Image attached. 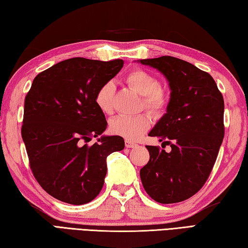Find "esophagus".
<instances>
[{"label": "esophagus", "instance_id": "esophagus-1", "mask_svg": "<svg viewBox=\"0 0 248 248\" xmlns=\"http://www.w3.org/2000/svg\"><path fill=\"white\" fill-rule=\"evenodd\" d=\"M124 145H125V147H127V148H133V147L138 146V144H136V143L132 142V141H130V140H125Z\"/></svg>", "mask_w": 248, "mask_h": 248}]
</instances>
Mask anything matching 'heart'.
<instances>
[{"mask_svg":"<svg viewBox=\"0 0 248 248\" xmlns=\"http://www.w3.org/2000/svg\"><path fill=\"white\" fill-rule=\"evenodd\" d=\"M127 81L130 87L143 95V105L152 114L158 115L163 112L168 104V97L160 90L159 80L154 76L141 69L132 70L128 75ZM114 83L106 82L95 93L94 102L102 112L109 115L114 109ZM151 125L150 117L145 114L129 117L117 116L109 123V130L115 136L123 137L130 141H136L145 133Z\"/></svg>","mask_w":248,"mask_h":248,"instance_id":"heart-1","label":"heart"}]
</instances>
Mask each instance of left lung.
<instances>
[{
    "instance_id": "8db88e82",
    "label": "left lung",
    "mask_w": 248,
    "mask_h": 248,
    "mask_svg": "<svg viewBox=\"0 0 248 248\" xmlns=\"http://www.w3.org/2000/svg\"><path fill=\"white\" fill-rule=\"evenodd\" d=\"M165 76L169 83L167 111L150 137L170 145L169 153L147 145L150 160L140 170L153 200L172 204L196 194L208 179L224 137V102L213 77L172 56L138 61Z\"/></svg>"
}]
</instances>
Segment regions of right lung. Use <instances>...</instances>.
I'll return each instance as SVG.
<instances>
[{
	"mask_svg": "<svg viewBox=\"0 0 248 248\" xmlns=\"http://www.w3.org/2000/svg\"><path fill=\"white\" fill-rule=\"evenodd\" d=\"M123 66V60L75 57L33 79L25 98L21 137L34 178L58 201L71 205L93 201L104 186L107 156L124 150L123 138L102 134L107 121L94 102L98 88ZM92 136L98 142L89 147Z\"/></svg>",
	"mask_w": 248,
	"mask_h": 248,
	"instance_id": "1",
	"label": "right lung"
}]
</instances>
